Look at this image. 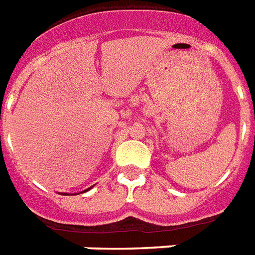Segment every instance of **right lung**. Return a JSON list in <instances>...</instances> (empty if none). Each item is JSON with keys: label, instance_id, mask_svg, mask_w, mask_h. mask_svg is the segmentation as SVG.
<instances>
[{"label": "right lung", "instance_id": "1", "mask_svg": "<svg viewBox=\"0 0 255 255\" xmlns=\"http://www.w3.org/2000/svg\"><path fill=\"white\" fill-rule=\"evenodd\" d=\"M87 190H90V188H87ZM87 190H86V191H87ZM67 195H68V194H67Z\"/></svg>", "mask_w": 255, "mask_h": 255}]
</instances>
